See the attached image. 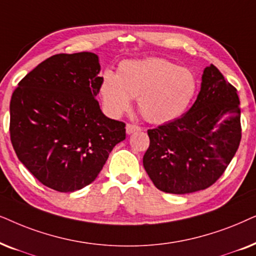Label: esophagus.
<instances>
[{"label": "esophagus", "mask_w": 256, "mask_h": 256, "mask_svg": "<svg viewBox=\"0 0 256 256\" xmlns=\"http://www.w3.org/2000/svg\"><path fill=\"white\" fill-rule=\"evenodd\" d=\"M139 130H140V128H139L138 125H134V124L126 125V134H134V132H137Z\"/></svg>", "instance_id": "34e87169"}]
</instances>
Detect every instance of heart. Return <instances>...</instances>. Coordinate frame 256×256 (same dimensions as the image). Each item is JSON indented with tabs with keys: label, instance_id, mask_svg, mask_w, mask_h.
Segmentation results:
<instances>
[{
	"label": "heart",
	"instance_id": "1",
	"mask_svg": "<svg viewBox=\"0 0 256 256\" xmlns=\"http://www.w3.org/2000/svg\"><path fill=\"white\" fill-rule=\"evenodd\" d=\"M196 74L186 68L159 57L122 60L117 74L105 70L100 76V92L105 111L119 117L137 97L142 117L153 124L178 118L196 96Z\"/></svg>",
	"mask_w": 256,
	"mask_h": 256
}]
</instances>
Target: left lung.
Returning a JSON list of instances; mask_svg holds the SVG:
<instances>
[{
    "label": "left lung",
    "mask_w": 256,
    "mask_h": 256,
    "mask_svg": "<svg viewBox=\"0 0 256 256\" xmlns=\"http://www.w3.org/2000/svg\"><path fill=\"white\" fill-rule=\"evenodd\" d=\"M240 114L236 88L213 64L205 68L192 108L148 131L150 146L142 164L156 188L187 194L213 185L240 145Z\"/></svg>",
    "instance_id": "left-lung-1"
}]
</instances>
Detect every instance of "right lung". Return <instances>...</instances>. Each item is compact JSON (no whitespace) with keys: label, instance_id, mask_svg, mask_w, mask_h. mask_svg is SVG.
<instances>
[{"label":"right lung","instance_id":"add662e5","mask_svg":"<svg viewBox=\"0 0 256 256\" xmlns=\"http://www.w3.org/2000/svg\"><path fill=\"white\" fill-rule=\"evenodd\" d=\"M96 54H54L18 83L10 100V139L35 178L58 192L91 184L125 139V124L102 112Z\"/></svg>","mask_w":256,"mask_h":256}]
</instances>
